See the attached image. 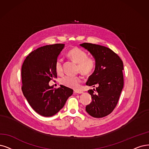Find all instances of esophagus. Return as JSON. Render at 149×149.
Instances as JSON below:
<instances>
[{
  "label": "esophagus",
  "mask_w": 149,
  "mask_h": 149,
  "mask_svg": "<svg viewBox=\"0 0 149 149\" xmlns=\"http://www.w3.org/2000/svg\"><path fill=\"white\" fill-rule=\"evenodd\" d=\"M74 93H78V94H81V93H83V91H81V90H75Z\"/></svg>",
  "instance_id": "esophagus-1"
}]
</instances>
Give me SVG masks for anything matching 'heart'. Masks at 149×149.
<instances>
[{"instance_id":"heart-1","label":"heart","mask_w":149,"mask_h":149,"mask_svg":"<svg viewBox=\"0 0 149 149\" xmlns=\"http://www.w3.org/2000/svg\"><path fill=\"white\" fill-rule=\"evenodd\" d=\"M68 57L77 63V70L85 75H90L95 71L96 66V60L91 57H88L87 53L83 49L75 47L68 53ZM55 70L59 74L63 72V60L58 58L55 63ZM82 80V77L79 75H65L60 80L61 84L71 88L76 89L79 87Z\"/></svg>"}]
</instances>
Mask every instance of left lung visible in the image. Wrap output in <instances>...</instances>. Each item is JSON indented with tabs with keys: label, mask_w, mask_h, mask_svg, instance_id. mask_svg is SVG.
<instances>
[{
	"label": "left lung",
	"mask_w": 149,
	"mask_h": 149,
	"mask_svg": "<svg viewBox=\"0 0 149 149\" xmlns=\"http://www.w3.org/2000/svg\"><path fill=\"white\" fill-rule=\"evenodd\" d=\"M80 45L90 52L96 63L94 72L86 83V85L97 86L88 91L92 101L86 106V111L95 118L106 117L116 107L123 88V61L107 47L90 43Z\"/></svg>",
	"instance_id": "8db88e82"
}]
</instances>
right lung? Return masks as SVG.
Listing matches in <instances>:
<instances>
[{"label": "right lung", "instance_id": "obj_1", "mask_svg": "<svg viewBox=\"0 0 149 149\" xmlns=\"http://www.w3.org/2000/svg\"><path fill=\"white\" fill-rule=\"evenodd\" d=\"M64 44L56 43L36 49L26 57L21 68L23 95L31 107L43 117H52L61 109L73 90L64 85L49 86L57 77L55 63Z\"/></svg>", "mask_w": 149, "mask_h": 149}]
</instances>
